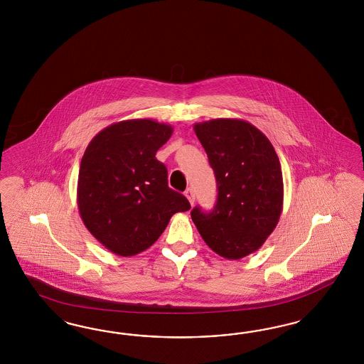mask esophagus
Returning a JSON list of instances; mask_svg holds the SVG:
<instances>
[{
	"instance_id": "obj_1",
	"label": "esophagus",
	"mask_w": 364,
	"mask_h": 364,
	"mask_svg": "<svg viewBox=\"0 0 364 364\" xmlns=\"http://www.w3.org/2000/svg\"><path fill=\"white\" fill-rule=\"evenodd\" d=\"M184 195H186V198H188V201L191 203V205H193V203H195V193H193V189L188 188L187 191L184 192Z\"/></svg>"
}]
</instances>
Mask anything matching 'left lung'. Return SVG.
I'll return each instance as SVG.
<instances>
[{
    "label": "left lung",
    "instance_id": "8db88e82",
    "mask_svg": "<svg viewBox=\"0 0 364 364\" xmlns=\"http://www.w3.org/2000/svg\"><path fill=\"white\" fill-rule=\"evenodd\" d=\"M218 183L210 213L191 212L203 240L230 260L254 254L283 210V173L271 141L250 122L215 119L193 125Z\"/></svg>",
    "mask_w": 364,
    "mask_h": 364
}]
</instances>
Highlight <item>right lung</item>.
I'll return each mask as SVG.
<instances>
[{"label":"right lung","instance_id":"obj_1","mask_svg":"<svg viewBox=\"0 0 364 364\" xmlns=\"http://www.w3.org/2000/svg\"><path fill=\"white\" fill-rule=\"evenodd\" d=\"M173 128L151 119L114 122L97 133L81 159L77 205L88 231L110 252L133 256L149 248L176 212L191 210L168 187L156 152Z\"/></svg>","mask_w":364,"mask_h":364}]
</instances>
